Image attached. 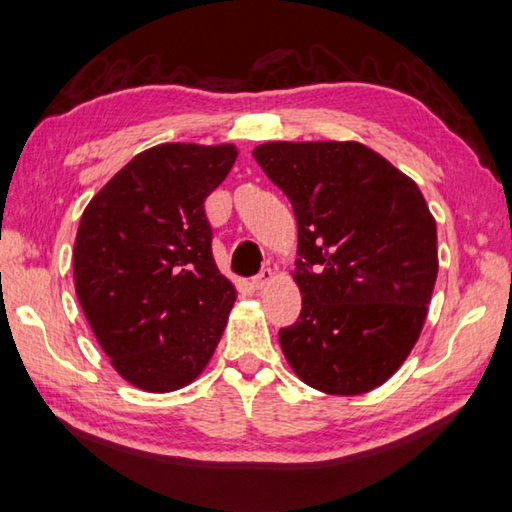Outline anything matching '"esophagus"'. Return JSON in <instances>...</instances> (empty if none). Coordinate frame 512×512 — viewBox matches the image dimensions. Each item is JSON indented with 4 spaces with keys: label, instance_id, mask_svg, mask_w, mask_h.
Masks as SVG:
<instances>
[{
    "label": "esophagus",
    "instance_id": "obj_1",
    "mask_svg": "<svg viewBox=\"0 0 512 512\" xmlns=\"http://www.w3.org/2000/svg\"><path fill=\"white\" fill-rule=\"evenodd\" d=\"M275 279V273L270 268H264L262 273H259L257 277H253V286L257 288V290H262V288H266L270 282H273Z\"/></svg>",
    "mask_w": 512,
    "mask_h": 512
}]
</instances>
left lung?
<instances>
[{
    "label": "left lung",
    "mask_w": 512,
    "mask_h": 512,
    "mask_svg": "<svg viewBox=\"0 0 512 512\" xmlns=\"http://www.w3.org/2000/svg\"><path fill=\"white\" fill-rule=\"evenodd\" d=\"M297 219L302 313L279 330L286 362L326 395H362L406 362L439 259L419 186L359 142H266L253 150Z\"/></svg>",
    "instance_id": "left-lung-1"
}]
</instances>
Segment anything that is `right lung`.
I'll list each match as a JSON object with an SVG mask.
<instances>
[{"mask_svg":"<svg viewBox=\"0 0 512 512\" xmlns=\"http://www.w3.org/2000/svg\"><path fill=\"white\" fill-rule=\"evenodd\" d=\"M237 155L233 144L142 150L79 219V306L110 366L146 393L193 384L228 324L237 290L215 264L204 202Z\"/></svg>","mask_w":512,"mask_h":512,"instance_id":"right-lung-1","label":"right lung"}]
</instances>
